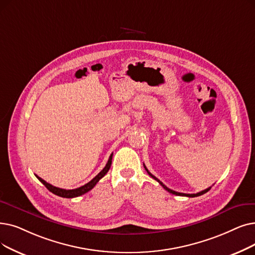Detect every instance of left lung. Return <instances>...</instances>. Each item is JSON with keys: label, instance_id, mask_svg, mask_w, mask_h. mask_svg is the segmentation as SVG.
Wrapping results in <instances>:
<instances>
[{"label": "left lung", "instance_id": "left-lung-1", "mask_svg": "<svg viewBox=\"0 0 255 255\" xmlns=\"http://www.w3.org/2000/svg\"><path fill=\"white\" fill-rule=\"evenodd\" d=\"M143 167H145V169H146V171H147V173L152 177V178L153 179H155V180H156L162 187H163V189L165 190V191H168L169 193H171V194H173V195H176V196H186V197H198V196H201V195H203V194H205V193H207L210 189H212V187H208V189H206V190H204V191H202V192H199V193H197V194H183V193H178V192H175V191H173V190H171V189H169V187H167V186H165L159 179H157L156 178V177H155L154 175H152L149 171H148V169L146 168V165L145 164H143Z\"/></svg>", "mask_w": 255, "mask_h": 255}]
</instances>
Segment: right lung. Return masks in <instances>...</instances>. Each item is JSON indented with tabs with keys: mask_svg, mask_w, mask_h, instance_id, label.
Listing matches in <instances>:
<instances>
[{
	"mask_svg": "<svg viewBox=\"0 0 255 255\" xmlns=\"http://www.w3.org/2000/svg\"><path fill=\"white\" fill-rule=\"evenodd\" d=\"M112 160H113V154L109 156V159H108V161H107V163H106V165H105V168H104L100 173H99V174L95 177L94 179H92L90 182H87L86 184H84V185L78 187V189H75V190L59 189V187L54 186V185L48 183L47 181H45L43 179H41L40 177H38V176H36V177L38 178V180H39L43 185H45L50 192H52L53 194L57 195V196H59V197H62V198H75V197H78V196H81V195H83V194H85V193H87V192H90V191L93 189V187L98 183V181L100 180V179L102 178V177H104L105 174L109 171L110 165H112Z\"/></svg>",
	"mask_w": 255,
	"mask_h": 255,
	"instance_id": "obj_1",
	"label": "right lung"
}]
</instances>
